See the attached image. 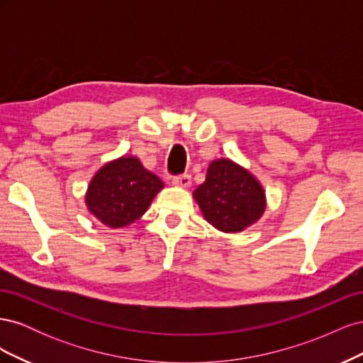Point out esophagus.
Segmentation results:
<instances>
[{
    "mask_svg": "<svg viewBox=\"0 0 363 363\" xmlns=\"http://www.w3.org/2000/svg\"><path fill=\"white\" fill-rule=\"evenodd\" d=\"M172 183L175 186H180V188H189L192 180L189 174H183V175H177V177H172Z\"/></svg>",
    "mask_w": 363,
    "mask_h": 363,
    "instance_id": "obj_1",
    "label": "esophagus"
}]
</instances>
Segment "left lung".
Segmentation results:
<instances>
[{"label": "left lung", "mask_w": 363, "mask_h": 363, "mask_svg": "<svg viewBox=\"0 0 363 363\" xmlns=\"http://www.w3.org/2000/svg\"><path fill=\"white\" fill-rule=\"evenodd\" d=\"M194 199L206 221L224 233L244 232L267 208L260 182L230 159H216L208 164L206 180L194 191Z\"/></svg>", "instance_id": "1"}]
</instances>
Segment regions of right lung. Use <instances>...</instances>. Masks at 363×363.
Listing matches in <instances>:
<instances>
[{
  "label": "right lung",
  "instance_id": "obj_1",
  "mask_svg": "<svg viewBox=\"0 0 363 363\" xmlns=\"http://www.w3.org/2000/svg\"><path fill=\"white\" fill-rule=\"evenodd\" d=\"M163 189L162 180L135 156L107 162L95 172L84 203L98 221L111 228L133 224Z\"/></svg>",
  "mask_w": 363,
  "mask_h": 363
}]
</instances>
